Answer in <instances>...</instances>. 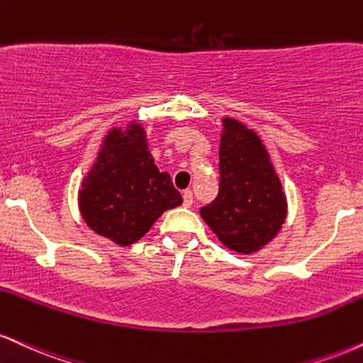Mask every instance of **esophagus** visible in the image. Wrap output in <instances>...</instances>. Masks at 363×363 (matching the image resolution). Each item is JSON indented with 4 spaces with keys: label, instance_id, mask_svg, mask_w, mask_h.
<instances>
[{
    "label": "esophagus",
    "instance_id": "34e87169",
    "mask_svg": "<svg viewBox=\"0 0 363 363\" xmlns=\"http://www.w3.org/2000/svg\"><path fill=\"white\" fill-rule=\"evenodd\" d=\"M191 203H194V194H191V190L183 191V205L185 207H191Z\"/></svg>",
    "mask_w": 363,
    "mask_h": 363
}]
</instances>
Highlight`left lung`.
I'll list each match as a JSON object with an SVG mask.
<instances>
[{"instance_id": "1", "label": "left lung", "mask_w": 363, "mask_h": 363, "mask_svg": "<svg viewBox=\"0 0 363 363\" xmlns=\"http://www.w3.org/2000/svg\"><path fill=\"white\" fill-rule=\"evenodd\" d=\"M218 147L220 186L200 216L218 240L234 252L252 254L277 235L288 202L269 153L256 131L222 118Z\"/></svg>"}]
</instances>
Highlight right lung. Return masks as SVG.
Instances as JSON below:
<instances>
[{
  "instance_id": "right-lung-1",
  "label": "right lung",
  "mask_w": 363,
  "mask_h": 363,
  "mask_svg": "<svg viewBox=\"0 0 363 363\" xmlns=\"http://www.w3.org/2000/svg\"><path fill=\"white\" fill-rule=\"evenodd\" d=\"M182 203L169 174L155 164L145 128L136 121L106 134L79 190L87 225L121 247L138 242L161 213Z\"/></svg>"
}]
</instances>
